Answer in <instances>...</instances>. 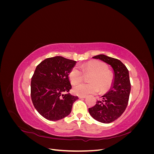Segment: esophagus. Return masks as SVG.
Instances as JSON below:
<instances>
[{
    "label": "esophagus",
    "mask_w": 154,
    "mask_h": 154,
    "mask_svg": "<svg viewBox=\"0 0 154 154\" xmlns=\"http://www.w3.org/2000/svg\"><path fill=\"white\" fill-rule=\"evenodd\" d=\"M86 96H79V98L80 99H82V98H85Z\"/></svg>",
    "instance_id": "obj_1"
}]
</instances>
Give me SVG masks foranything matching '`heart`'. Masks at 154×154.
I'll list each match as a JSON object with an SVG mask.
<instances>
[{"instance_id": "1", "label": "heart", "mask_w": 154, "mask_h": 154, "mask_svg": "<svg viewBox=\"0 0 154 154\" xmlns=\"http://www.w3.org/2000/svg\"><path fill=\"white\" fill-rule=\"evenodd\" d=\"M106 66L100 61H90L74 67L69 74L71 84L75 85L82 81L83 74H90L88 80L90 83H80L73 87L72 92L78 96L94 94L99 91H105L112 83V74L108 71Z\"/></svg>"}]
</instances>
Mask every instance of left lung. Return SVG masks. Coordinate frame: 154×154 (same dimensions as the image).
Returning a JSON list of instances; mask_svg holds the SVG:
<instances>
[{"label":"left lung","mask_w":154,"mask_h":154,"mask_svg":"<svg viewBox=\"0 0 154 154\" xmlns=\"http://www.w3.org/2000/svg\"><path fill=\"white\" fill-rule=\"evenodd\" d=\"M106 63L114 70V81L110 89L101 96V100L88 109V112L96 121L103 123L114 122L123 114L129 100L130 85L128 70L120 60L99 54L92 57Z\"/></svg>","instance_id":"left-lung-1"}]
</instances>
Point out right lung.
Listing matches in <instances>:
<instances>
[{"instance_id":"obj_1","label":"right lung","mask_w":154,"mask_h":154,"mask_svg":"<svg viewBox=\"0 0 154 154\" xmlns=\"http://www.w3.org/2000/svg\"><path fill=\"white\" fill-rule=\"evenodd\" d=\"M76 62L62 57L43 60L31 78V97L35 108L45 119L60 120L72 110L78 96L70 94L69 74Z\"/></svg>"}]
</instances>
